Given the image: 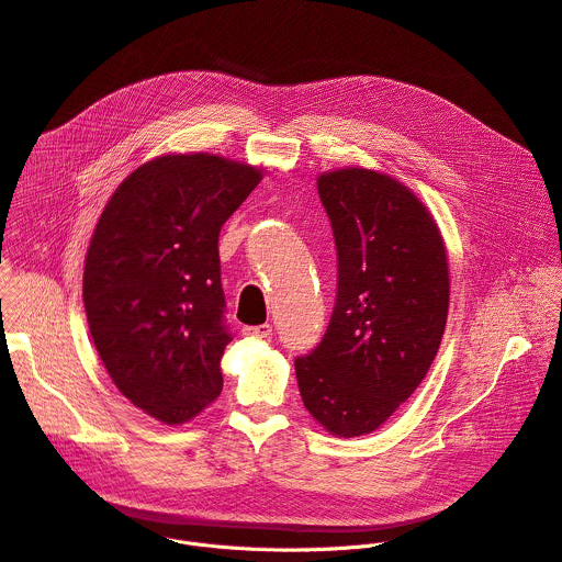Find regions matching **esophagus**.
Instances as JSON below:
<instances>
[{
    "instance_id": "1",
    "label": "esophagus",
    "mask_w": 562,
    "mask_h": 562,
    "mask_svg": "<svg viewBox=\"0 0 562 562\" xmlns=\"http://www.w3.org/2000/svg\"><path fill=\"white\" fill-rule=\"evenodd\" d=\"M273 331L271 325H249V327H243V336H249V338H269Z\"/></svg>"
}]
</instances>
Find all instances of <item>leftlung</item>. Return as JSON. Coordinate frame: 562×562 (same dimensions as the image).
I'll list each match as a JSON object with an SVG mask.
<instances>
[{"label":"left lung","mask_w":562,"mask_h":562,"mask_svg":"<svg viewBox=\"0 0 562 562\" xmlns=\"http://www.w3.org/2000/svg\"><path fill=\"white\" fill-rule=\"evenodd\" d=\"M338 249V293L319 345L295 360L302 403L327 431H375L418 389L447 325L449 265L427 206L369 169L317 178Z\"/></svg>","instance_id":"1"}]
</instances>
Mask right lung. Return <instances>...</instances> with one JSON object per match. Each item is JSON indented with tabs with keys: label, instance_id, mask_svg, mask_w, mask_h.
Returning a JSON list of instances; mask_svg holds the SVG:
<instances>
[{
	"label": "right lung",
	"instance_id": "right-lung-1",
	"mask_svg": "<svg viewBox=\"0 0 562 562\" xmlns=\"http://www.w3.org/2000/svg\"><path fill=\"white\" fill-rule=\"evenodd\" d=\"M262 169L191 153L135 169L111 195L85 265L93 345L135 407L182 425L222 391L224 323L217 237Z\"/></svg>",
	"mask_w": 562,
	"mask_h": 562
}]
</instances>
